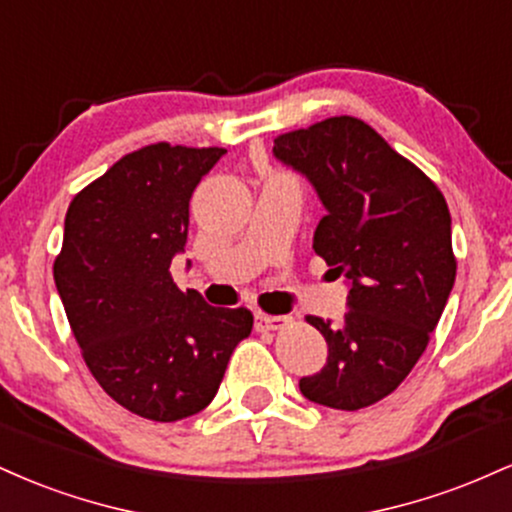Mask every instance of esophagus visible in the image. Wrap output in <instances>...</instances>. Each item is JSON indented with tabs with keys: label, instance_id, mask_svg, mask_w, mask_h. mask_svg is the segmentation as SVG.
Here are the masks:
<instances>
[{
	"label": "esophagus",
	"instance_id": "obj_1",
	"mask_svg": "<svg viewBox=\"0 0 512 512\" xmlns=\"http://www.w3.org/2000/svg\"><path fill=\"white\" fill-rule=\"evenodd\" d=\"M289 322H291V317L257 313L255 315V330L257 332H276V330H284V327L289 325Z\"/></svg>",
	"mask_w": 512,
	"mask_h": 512
}]
</instances>
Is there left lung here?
Returning a JSON list of instances; mask_svg holds the SVG:
<instances>
[{"label": "left lung", "mask_w": 512, "mask_h": 512, "mask_svg": "<svg viewBox=\"0 0 512 512\" xmlns=\"http://www.w3.org/2000/svg\"><path fill=\"white\" fill-rule=\"evenodd\" d=\"M274 158L313 185L325 207L313 250L349 289L339 325L308 317L330 356L298 387L322 407H370L411 373L448 303L457 269L448 204L414 163L349 115L281 134Z\"/></svg>", "instance_id": "8db88e82"}]
</instances>
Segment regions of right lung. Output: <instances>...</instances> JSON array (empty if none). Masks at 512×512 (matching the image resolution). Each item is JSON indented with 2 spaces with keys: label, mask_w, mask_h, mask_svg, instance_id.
I'll list each match as a JSON object with an SVG mask.
<instances>
[{
  "label": "right lung",
  "mask_w": 512,
  "mask_h": 512,
  "mask_svg": "<svg viewBox=\"0 0 512 512\" xmlns=\"http://www.w3.org/2000/svg\"><path fill=\"white\" fill-rule=\"evenodd\" d=\"M223 154L144 146L81 190L64 219L55 286L86 366L117 404L163 424L207 407L252 332L250 310L211 308L170 276L192 192Z\"/></svg>",
  "instance_id": "add662e5"
}]
</instances>
